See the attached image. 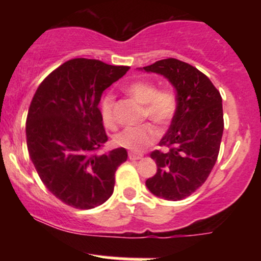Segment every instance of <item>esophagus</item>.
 Instances as JSON below:
<instances>
[{"label":"esophagus","instance_id":"obj_1","mask_svg":"<svg viewBox=\"0 0 261 261\" xmlns=\"http://www.w3.org/2000/svg\"><path fill=\"white\" fill-rule=\"evenodd\" d=\"M143 155L141 153H135V152H128V158H130L131 161H139L142 158Z\"/></svg>","mask_w":261,"mask_h":261}]
</instances>
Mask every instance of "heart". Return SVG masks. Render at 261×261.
<instances>
[{"mask_svg":"<svg viewBox=\"0 0 261 261\" xmlns=\"http://www.w3.org/2000/svg\"><path fill=\"white\" fill-rule=\"evenodd\" d=\"M125 92L143 106V118H147L158 126L164 127L172 121L176 110L175 95L170 89H157V86L149 81H135ZM101 118L104 125L109 128L116 127L114 115V99L106 95L100 103ZM158 139V131L153 125L143 124L140 126L127 127L115 136V143L133 152H143Z\"/></svg>","mask_w":261,"mask_h":261,"instance_id":"b5f03b06","label":"heart"}]
</instances>
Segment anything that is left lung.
Here are the masks:
<instances>
[{
    "label": "left lung",
    "instance_id": "1",
    "mask_svg": "<svg viewBox=\"0 0 261 261\" xmlns=\"http://www.w3.org/2000/svg\"><path fill=\"white\" fill-rule=\"evenodd\" d=\"M158 73L176 92V110L160 141L168 151H153L157 173L146 180L152 194L178 201L197 190L216 163L223 134L222 98L207 76L176 59H164L141 68Z\"/></svg>",
    "mask_w": 261,
    "mask_h": 261
}]
</instances>
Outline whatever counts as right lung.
Instances as JSON below:
<instances>
[{
  "label": "right lung",
  "mask_w": 261,
  "mask_h": 261,
  "mask_svg": "<svg viewBox=\"0 0 261 261\" xmlns=\"http://www.w3.org/2000/svg\"><path fill=\"white\" fill-rule=\"evenodd\" d=\"M127 66L72 59L38 87L27 116V146L44 185L72 207L94 208L112 196L125 148L97 151L108 141L99 110L101 94Z\"/></svg>",
  "instance_id": "right-lung-1"
}]
</instances>
